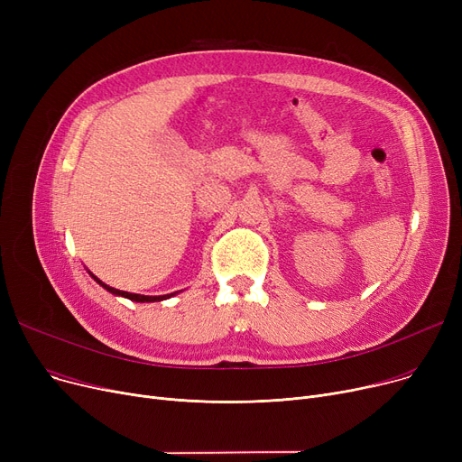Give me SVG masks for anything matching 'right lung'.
<instances>
[{
	"label": "right lung",
	"mask_w": 462,
	"mask_h": 462,
	"mask_svg": "<svg viewBox=\"0 0 462 462\" xmlns=\"http://www.w3.org/2000/svg\"><path fill=\"white\" fill-rule=\"evenodd\" d=\"M97 282H99L105 290H108V292H112V294H116V296H124V298H129L131 301H140V303H145V301H161V300H166V298H170V296H174V294H168V296H140V294H131V292H124V290H117V288H112V286H108V284H105V282H101L99 279L97 277H93Z\"/></svg>",
	"instance_id": "obj_1"
}]
</instances>
